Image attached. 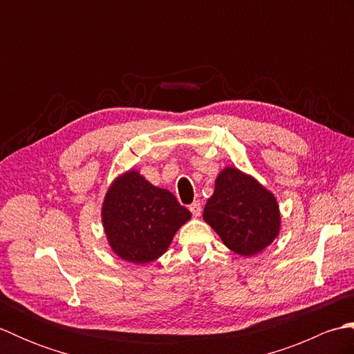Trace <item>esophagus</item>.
<instances>
[{
  "mask_svg": "<svg viewBox=\"0 0 354 354\" xmlns=\"http://www.w3.org/2000/svg\"><path fill=\"white\" fill-rule=\"evenodd\" d=\"M189 209H190L192 214H193L194 217L201 216V213H202V207H201L199 202H193V204H190V205H189Z\"/></svg>",
  "mask_w": 354,
  "mask_h": 354,
  "instance_id": "1",
  "label": "esophagus"
}]
</instances>
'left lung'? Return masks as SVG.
Returning <instances> with one entry per match:
<instances>
[{"instance_id": "1", "label": "left lung", "mask_w": 354, "mask_h": 354, "mask_svg": "<svg viewBox=\"0 0 354 354\" xmlns=\"http://www.w3.org/2000/svg\"><path fill=\"white\" fill-rule=\"evenodd\" d=\"M204 219L231 251L254 255L265 250L280 231L274 194L234 167L223 169L207 201Z\"/></svg>"}]
</instances>
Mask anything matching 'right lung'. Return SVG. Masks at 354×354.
Segmentation results:
<instances>
[{
    "mask_svg": "<svg viewBox=\"0 0 354 354\" xmlns=\"http://www.w3.org/2000/svg\"><path fill=\"white\" fill-rule=\"evenodd\" d=\"M190 217L189 209L169 190L158 189L135 170L115 179L102 209L112 251L138 265L167 251L175 232Z\"/></svg>",
    "mask_w": 354,
    "mask_h": 354,
    "instance_id": "add662e5",
    "label": "right lung"
}]
</instances>
